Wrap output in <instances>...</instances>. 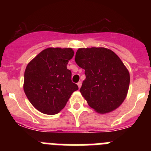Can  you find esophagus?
<instances>
[{"mask_svg": "<svg viewBox=\"0 0 151 151\" xmlns=\"http://www.w3.org/2000/svg\"><path fill=\"white\" fill-rule=\"evenodd\" d=\"M77 85H78V88H81V86H82V82H79V83H77Z\"/></svg>", "mask_w": 151, "mask_h": 151, "instance_id": "1", "label": "esophagus"}]
</instances>
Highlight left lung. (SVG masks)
Returning a JSON list of instances; mask_svg holds the SVG:
<instances>
[{"label":"left lung","instance_id":"obj_1","mask_svg":"<svg viewBox=\"0 0 151 151\" xmlns=\"http://www.w3.org/2000/svg\"><path fill=\"white\" fill-rule=\"evenodd\" d=\"M75 62L85 69L80 91L88 105L101 114L117 109L127 95L130 75L120 58L104 47L80 48Z\"/></svg>","mask_w":151,"mask_h":151}]
</instances>
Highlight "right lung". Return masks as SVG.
<instances>
[{
    "label": "right lung",
    "mask_w": 151,
    "mask_h": 151,
    "mask_svg": "<svg viewBox=\"0 0 151 151\" xmlns=\"http://www.w3.org/2000/svg\"><path fill=\"white\" fill-rule=\"evenodd\" d=\"M71 48L44 50L28 63L24 74V91L32 105L39 112L55 115L66 106L78 86L71 82L67 68L74 56Z\"/></svg>",
    "instance_id": "obj_1"
}]
</instances>
